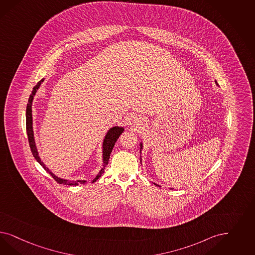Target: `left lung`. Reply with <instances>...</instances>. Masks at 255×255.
Masks as SVG:
<instances>
[{
	"mask_svg": "<svg viewBox=\"0 0 255 255\" xmlns=\"http://www.w3.org/2000/svg\"><path fill=\"white\" fill-rule=\"evenodd\" d=\"M216 85H217V86H219V84H218V82H217V81H216ZM141 149H142V142H140V151ZM154 185H156V184H154ZM157 185V186H160L159 185Z\"/></svg>",
	"mask_w": 255,
	"mask_h": 255,
	"instance_id": "obj_1",
	"label": "left lung"
}]
</instances>
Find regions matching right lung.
Here are the masks:
<instances>
[{"label":"right lung","mask_w":255,"mask_h":255,"mask_svg":"<svg viewBox=\"0 0 255 255\" xmlns=\"http://www.w3.org/2000/svg\"><path fill=\"white\" fill-rule=\"evenodd\" d=\"M44 79H41L37 84L36 86L34 87L32 93L29 97L28 100V104H27L26 107V132L27 135H28V141H29V145L31 148V151L34 155L35 160L44 167L45 170L47 172H49L51 176L53 177V179L60 185H82V184H87L86 180H73V181H69L66 179H62L57 176L54 175L53 172L45 166L43 162L40 160V157L38 156V152L36 149V146H35V137H34V131H33V117H32V104H33V100H34V96L37 91V89L40 87V85L42 84V82ZM124 129L123 127H120V126H114L111 129H109V131L106 132V135L105 136V139L103 142V161H104V167L99 171V173L97 174L96 177L92 180V183L96 182L97 180L102 176V174L105 172L106 166L108 164V161L110 158V154L112 152V149L114 148L115 143L118 140V138L120 137V135L123 133Z\"/></svg>","instance_id":"obj_1"}]
</instances>
